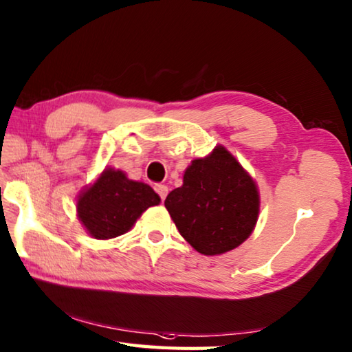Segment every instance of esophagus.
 <instances>
[{
    "mask_svg": "<svg viewBox=\"0 0 352 352\" xmlns=\"http://www.w3.org/2000/svg\"><path fill=\"white\" fill-rule=\"evenodd\" d=\"M155 190H157L160 199H162V200H164L166 195H168V192H169V189H168V186H166V184H157V186H155Z\"/></svg>",
    "mask_w": 352,
    "mask_h": 352,
    "instance_id": "esophagus-1",
    "label": "esophagus"
}]
</instances>
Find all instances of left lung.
<instances>
[{
    "mask_svg": "<svg viewBox=\"0 0 352 352\" xmlns=\"http://www.w3.org/2000/svg\"><path fill=\"white\" fill-rule=\"evenodd\" d=\"M166 210L180 234L199 253L222 254L253 233L259 190L248 172L223 146L184 170L183 184L169 192Z\"/></svg>",
    "mask_w": 352,
    "mask_h": 352,
    "instance_id": "obj_1",
    "label": "left lung"
}]
</instances>
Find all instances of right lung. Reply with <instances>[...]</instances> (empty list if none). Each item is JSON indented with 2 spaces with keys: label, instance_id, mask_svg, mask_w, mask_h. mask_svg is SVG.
I'll return each instance as SVG.
<instances>
[{
  "label": "right lung",
  "instance_id": "right-lung-1",
  "mask_svg": "<svg viewBox=\"0 0 352 352\" xmlns=\"http://www.w3.org/2000/svg\"><path fill=\"white\" fill-rule=\"evenodd\" d=\"M162 199L148 184L129 180L122 170L107 168L77 199V217L94 239H113L132 228L147 208Z\"/></svg>",
  "mask_w": 352,
  "mask_h": 352
}]
</instances>
